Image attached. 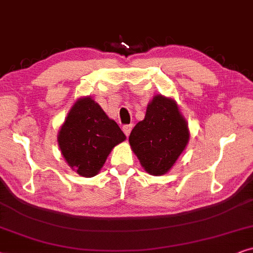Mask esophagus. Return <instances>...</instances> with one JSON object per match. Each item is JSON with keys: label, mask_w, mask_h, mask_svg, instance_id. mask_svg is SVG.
I'll return each mask as SVG.
<instances>
[{"label": "esophagus", "mask_w": 253, "mask_h": 253, "mask_svg": "<svg viewBox=\"0 0 253 253\" xmlns=\"http://www.w3.org/2000/svg\"><path fill=\"white\" fill-rule=\"evenodd\" d=\"M132 129H133V125H125V126L123 127V130H124V133L126 134L127 136L129 135L130 132H132Z\"/></svg>", "instance_id": "obj_1"}]
</instances>
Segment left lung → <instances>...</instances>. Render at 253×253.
<instances>
[{
    "label": "left lung",
    "instance_id": "8db88e82",
    "mask_svg": "<svg viewBox=\"0 0 253 253\" xmlns=\"http://www.w3.org/2000/svg\"><path fill=\"white\" fill-rule=\"evenodd\" d=\"M128 140L144 171L162 176L169 172L185 150L190 129L176 100L155 95L148 103L144 119L135 125Z\"/></svg>",
    "mask_w": 253,
    "mask_h": 253
}]
</instances>
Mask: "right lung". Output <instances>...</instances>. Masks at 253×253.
<instances>
[{
  "mask_svg": "<svg viewBox=\"0 0 253 253\" xmlns=\"http://www.w3.org/2000/svg\"><path fill=\"white\" fill-rule=\"evenodd\" d=\"M126 135L90 96L74 103L58 132V144L70 169L91 178L99 173L107 156Z\"/></svg>",
  "mask_w": 253,
  "mask_h": 253,
  "instance_id": "1",
  "label": "right lung"
}]
</instances>
